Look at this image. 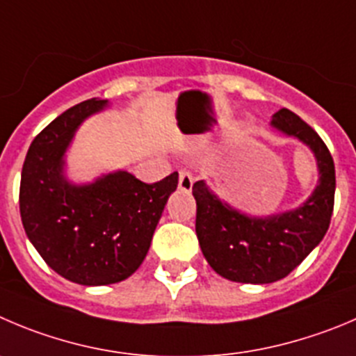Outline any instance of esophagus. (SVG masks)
Instances as JSON below:
<instances>
[{
	"mask_svg": "<svg viewBox=\"0 0 356 356\" xmlns=\"http://www.w3.org/2000/svg\"><path fill=\"white\" fill-rule=\"evenodd\" d=\"M192 185H194V176L187 169H181L180 175H178V188L184 192H191Z\"/></svg>",
	"mask_w": 356,
	"mask_h": 356,
	"instance_id": "34e87169",
	"label": "esophagus"
}]
</instances>
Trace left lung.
Returning a JSON list of instances; mask_svg holds the SVG:
<instances>
[{
	"instance_id": "left-lung-1",
	"label": "left lung",
	"mask_w": 356,
	"mask_h": 356,
	"mask_svg": "<svg viewBox=\"0 0 356 356\" xmlns=\"http://www.w3.org/2000/svg\"><path fill=\"white\" fill-rule=\"evenodd\" d=\"M270 125L302 141L318 164L316 188L302 206L270 216H248L220 201L204 181H195V232L215 273L238 283H273L289 276L323 239L334 211L336 168L316 131L282 108Z\"/></svg>"
}]
</instances>
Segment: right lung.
Here are the masks:
<instances>
[{
	"label": "right lung",
	"mask_w": 356,
	"mask_h": 356,
	"mask_svg": "<svg viewBox=\"0 0 356 356\" xmlns=\"http://www.w3.org/2000/svg\"><path fill=\"white\" fill-rule=\"evenodd\" d=\"M108 106L87 99L60 113L33 140L20 175V218L42 259L57 274L87 286L129 277L147 257L178 172L143 184L127 171L87 185L64 176V154L79 125Z\"/></svg>",
	"instance_id": "add662e5"
}]
</instances>
